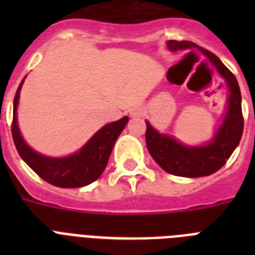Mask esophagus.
<instances>
[{
  "label": "esophagus",
  "instance_id": "34e87169",
  "mask_svg": "<svg viewBox=\"0 0 255 255\" xmlns=\"http://www.w3.org/2000/svg\"><path fill=\"white\" fill-rule=\"evenodd\" d=\"M129 115L131 116H141L143 115V108L141 107H133L129 110Z\"/></svg>",
  "mask_w": 255,
  "mask_h": 255
}]
</instances>
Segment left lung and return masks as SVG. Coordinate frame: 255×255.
I'll return each mask as SVG.
<instances>
[{
  "label": "left lung",
  "instance_id": "obj_1",
  "mask_svg": "<svg viewBox=\"0 0 255 255\" xmlns=\"http://www.w3.org/2000/svg\"><path fill=\"white\" fill-rule=\"evenodd\" d=\"M172 51L194 47L189 41H168ZM209 59L229 86V100L221 127L218 128L213 140L201 147H188L178 143L169 135H163L147 123L145 141L147 148L156 163L165 172L181 177H201L217 172L226 164L233 151L240 144L244 132V116L241 107V91L233 73L222 63L218 57L206 49L198 47Z\"/></svg>",
  "mask_w": 255,
  "mask_h": 255
}]
</instances>
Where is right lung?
I'll list each match as a JSON object with an SVG mask.
<instances>
[{
  "label": "right lung",
  "instance_id": "1",
  "mask_svg": "<svg viewBox=\"0 0 255 255\" xmlns=\"http://www.w3.org/2000/svg\"><path fill=\"white\" fill-rule=\"evenodd\" d=\"M22 83L23 81L14 96L11 135L15 148L23 161L39 177L59 188H81L98 180L107 165L116 139L128 123L127 116L100 128L77 153L67 157H47L33 151L22 139L18 128L17 106Z\"/></svg>",
  "mask_w": 255,
  "mask_h": 255
}]
</instances>
